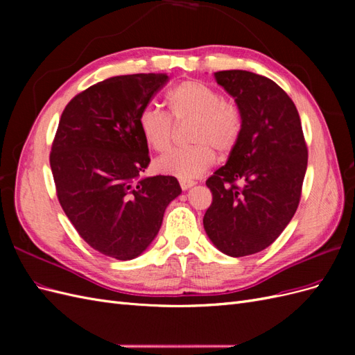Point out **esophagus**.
<instances>
[{"mask_svg":"<svg viewBox=\"0 0 355 355\" xmlns=\"http://www.w3.org/2000/svg\"><path fill=\"white\" fill-rule=\"evenodd\" d=\"M179 184H180V188H182V189L187 191V189H189V188L194 187V185H196V182H194V180H180Z\"/></svg>","mask_w":355,"mask_h":355,"instance_id":"obj_1","label":"esophagus"}]
</instances>
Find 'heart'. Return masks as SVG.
Segmentation results:
<instances>
[{
    "label": "heart",
    "instance_id": "obj_1",
    "mask_svg": "<svg viewBox=\"0 0 355 355\" xmlns=\"http://www.w3.org/2000/svg\"><path fill=\"white\" fill-rule=\"evenodd\" d=\"M167 105L176 121L192 120L191 146L175 149L157 161L166 175L180 180H194L206 173L214 163V149L220 155L230 154L241 136V111L232 101L222 99L209 84L188 80L176 84L167 93ZM137 127L144 141L157 153H166L173 142V121L157 106H146L139 114Z\"/></svg>",
    "mask_w": 355,
    "mask_h": 355
}]
</instances>
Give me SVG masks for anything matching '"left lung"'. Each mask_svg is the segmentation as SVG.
Returning a JSON list of instances; mask_svg holds the SVG:
<instances>
[{"mask_svg": "<svg viewBox=\"0 0 355 355\" xmlns=\"http://www.w3.org/2000/svg\"><path fill=\"white\" fill-rule=\"evenodd\" d=\"M213 75L240 108L243 128L227 164L206 180L213 202L202 225L218 250L249 256L271 245L292 220L308 151L296 106L280 85L241 69Z\"/></svg>", "mask_w": 355, "mask_h": 355, "instance_id": "1", "label": "left lung"}]
</instances>
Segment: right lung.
Instances as JSON below:
<instances>
[{
  "label": "right lung",
  "instance_id": "1",
  "mask_svg": "<svg viewBox=\"0 0 355 355\" xmlns=\"http://www.w3.org/2000/svg\"><path fill=\"white\" fill-rule=\"evenodd\" d=\"M167 81L133 73L92 85L67 105L51 146L63 211L85 243L118 261L151 245L182 192L173 176H141L151 159L137 118Z\"/></svg>",
  "mask_w": 355,
  "mask_h": 355
}]
</instances>
